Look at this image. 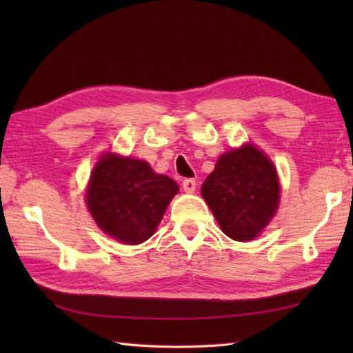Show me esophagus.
I'll return each mask as SVG.
<instances>
[{
  "label": "esophagus",
  "instance_id": "esophagus-1",
  "mask_svg": "<svg viewBox=\"0 0 353 353\" xmlns=\"http://www.w3.org/2000/svg\"><path fill=\"white\" fill-rule=\"evenodd\" d=\"M196 186H197V183H196V181H194V179H185V181L182 182V188H183L185 192L192 194L194 191H196Z\"/></svg>",
  "mask_w": 353,
  "mask_h": 353
}]
</instances>
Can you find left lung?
<instances>
[{"label": "left lung", "mask_w": 353, "mask_h": 353, "mask_svg": "<svg viewBox=\"0 0 353 353\" xmlns=\"http://www.w3.org/2000/svg\"><path fill=\"white\" fill-rule=\"evenodd\" d=\"M201 196L224 234L249 241L267 226L279 203L274 165L253 145L230 150L208 176Z\"/></svg>", "instance_id": "obj_1"}]
</instances>
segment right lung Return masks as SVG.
<instances>
[{"label": "right lung", "instance_id": "1", "mask_svg": "<svg viewBox=\"0 0 353 353\" xmlns=\"http://www.w3.org/2000/svg\"><path fill=\"white\" fill-rule=\"evenodd\" d=\"M177 191L172 179L156 174L147 162L108 154L92 171L86 203L103 232L139 244L154 234Z\"/></svg>", "mask_w": 353, "mask_h": 353}]
</instances>
